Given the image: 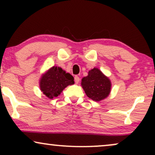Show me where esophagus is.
<instances>
[{
  "mask_svg": "<svg viewBox=\"0 0 155 155\" xmlns=\"http://www.w3.org/2000/svg\"><path fill=\"white\" fill-rule=\"evenodd\" d=\"M74 81H75V82L76 83V84H78L79 82V81H80V79H79V77L78 76H75V77H74Z\"/></svg>",
  "mask_w": 155,
  "mask_h": 155,
  "instance_id": "esophagus-1",
  "label": "esophagus"
}]
</instances>
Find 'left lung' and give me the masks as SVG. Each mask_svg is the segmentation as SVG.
<instances>
[{"label":"left lung","instance_id":"left-lung-1","mask_svg":"<svg viewBox=\"0 0 155 155\" xmlns=\"http://www.w3.org/2000/svg\"><path fill=\"white\" fill-rule=\"evenodd\" d=\"M81 85L87 96L95 101L106 99L111 90V80L97 68L89 71L88 75L81 79Z\"/></svg>","mask_w":155,"mask_h":155}]
</instances>
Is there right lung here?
I'll return each instance as SVG.
<instances>
[{
    "label": "right lung",
    "instance_id": "add662e5",
    "mask_svg": "<svg viewBox=\"0 0 155 155\" xmlns=\"http://www.w3.org/2000/svg\"><path fill=\"white\" fill-rule=\"evenodd\" d=\"M74 84V79L62 68L53 66L41 75L39 80V87L48 98L53 99L60 95L68 85Z\"/></svg>",
    "mask_w": 155,
    "mask_h": 155
}]
</instances>
